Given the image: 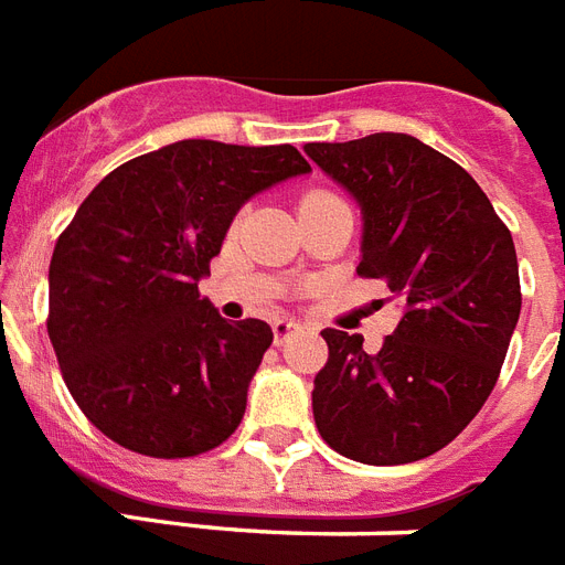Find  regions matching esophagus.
Instances as JSON below:
<instances>
[{
	"instance_id": "1",
	"label": "esophagus",
	"mask_w": 565,
	"mask_h": 565,
	"mask_svg": "<svg viewBox=\"0 0 565 565\" xmlns=\"http://www.w3.org/2000/svg\"><path fill=\"white\" fill-rule=\"evenodd\" d=\"M300 329V323H295L291 318H277L274 320V338H277V344H282L291 332H297Z\"/></svg>"
}]
</instances>
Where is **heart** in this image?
Here are the masks:
<instances>
[{
  "label": "heart",
  "instance_id": "1",
  "mask_svg": "<svg viewBox=\"0 0 565 565\" xmlns=\"http://www.w3.org/2000/svg\"><path fill=\"white\" fill-rule=\"evenodd\" d=\"M315 195H320V192H315ZM315 195H309V198H315Z\"/></svg>",
  "mask_w": 565,
  "mask_h": 565
}]
</instances>
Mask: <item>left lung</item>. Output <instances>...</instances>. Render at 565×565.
<instances>
[{
	"label": "left lung",
	"mask_w": 565,
	"mask_h": 565,
	"mask_svg": "<svg viewBox=\"0 0 565 565\" xmlns=\"http://www.w3.org/2000/svg\"><path fill=\"white\" fill-rule=\"evenodd\" d=\"M306 154L361 206L359 277L382 279L403 320L376 353L323 329L311 411L338 455L396 467L452 444L495 387L516 329V247L455 160L408 134L309 142Z\"/></svg>",
	"instance_id": "1"
}]
</instances>
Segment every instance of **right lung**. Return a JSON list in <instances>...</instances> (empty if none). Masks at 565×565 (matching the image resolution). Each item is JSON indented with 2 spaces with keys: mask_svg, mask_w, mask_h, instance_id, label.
I'll list each match as a JSON object with an SVG mask.
<instances>
[{
  "mask_svg": "<svg viewBox=\"0 0 565 565\" xmlns=\"http://www.w3.org/2000/svg\"><path fill=\"white\" fill-rule=\"evenodd\" d=\"M309 171L295 146L180 139L89 192L54 245L46 327L102 435L148 458H192L236 431L274 332L221 318L198 279L245 201Z\"/></svg>",
  "mask_w": 565,
  "mask_h": 565,
  "instance_id": "obj_1",
  "label": "right lung"
}]
</instances>
